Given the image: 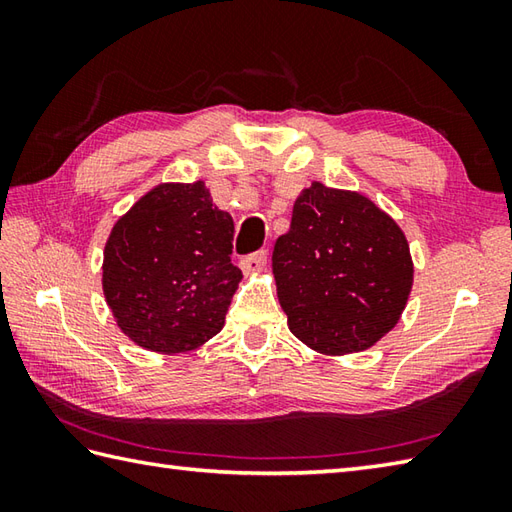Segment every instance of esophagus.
Listing matches in <instances>:
<instances>
[{"label":"esophagus","instance_id":"esophagus-1","mask_svg":"<svg viewBox=\"0 0 512 512\" xmlns=\"http://www.w3.org/2000/svg\"><path fill=\"white\" fill-rule=\"evenodd\" d=\"M268 264V253L266 250H257V253L244 257L242 262H239V266H242L244 273H259V270H264Z\"/></svg>","mask_w":512,"mask_h":512}]
</instances>
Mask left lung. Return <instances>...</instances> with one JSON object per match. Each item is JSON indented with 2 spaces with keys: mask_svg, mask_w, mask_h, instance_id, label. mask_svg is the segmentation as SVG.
Here are the masks:
<instances>
[{
  "mask_svg": "<svg viewBox=\"0 0 512 512\" xmlns=\"http://www.w3.org/2000/svg\"><path fill=\"white\" fill-rule=\"evenodd\" d=\"M288 328L321 354L363 352L394 328L413 284L400 226L365 195L303 189L273 250Z\"/></svg>",
  "mask_w": 512,
  "mask_h": 512,
  "instance_id": "obj_1",
  "label": "left lung"
}]
</instances>
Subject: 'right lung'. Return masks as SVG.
Instances as JSON below:
<instances>
[{
  "instance_id": "obj_1",
  "label": "right lung",
  "mask_w": 512,
  "mask_h": 512,
  "mask_svg": "<svg viewBox=\"0 0 512 512\" xmlns=\"http://www.w3.org/2000/svg\"><path fill=\"white\" fill-rule=\"evenodd\" d=\"M233 233V217L202 180L145 193L114 224L103 253V292L118 328L160 354L213 339L242 281L231 264Z\"/></svg>"
}]
</instances>
